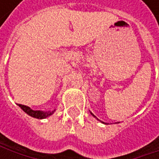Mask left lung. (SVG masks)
Here are the masks:
<instances>
[{
	"instance_id": "obj_1",
	"label": "left lung",
	"mask_w": 159,
	"mask_h": 159,
	"mask_svg": "<svg viewBox=\"0 0 159 159\" xmlns=\"http://www.w3.org/2000/svg\"><path fill=\"white\" fill-rule=\"evenodd\" d=\"M91 114H92V115H93V116H94V117H95V118H96V116H95V115H94V114H93V113H91Z\"/></svg>"
}]
</instances>
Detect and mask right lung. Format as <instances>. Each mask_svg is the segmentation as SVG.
I'll return each instance as SVG.
<instances>
[{
	"instance_id": "right-lung-1",
	"label": "right lung",
	"mask_w": 159,
	"mask_h": 159,
	"mask_svg": "<svg viewBox=\"0 0 159 159\" xmlns=\"http://www.w3.org/2000/svg\"><path fill=\"white\" fill-rule=\"evenodd\" d=\"M18 106L25 111L26 114H28L29 116L33 117V118H37V119H45L48 116H50L54 111H33L32 109H30L29 107L27 106H25V105H22V104H18Z\"/></svg>"
}]
</instances>
